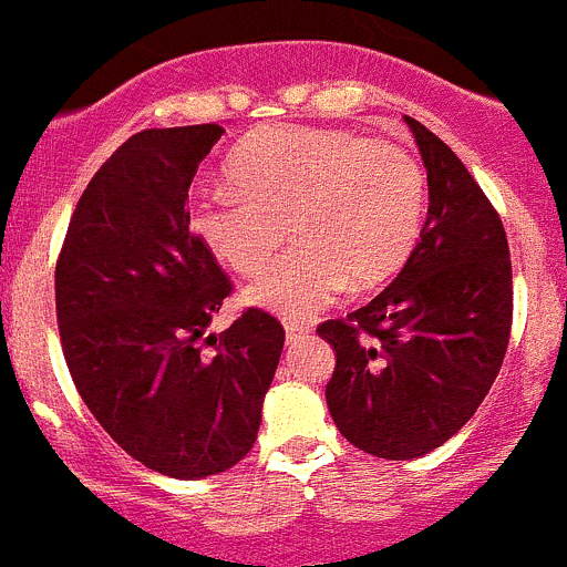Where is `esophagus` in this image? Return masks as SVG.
Segmentation results:
<instances>
[{
    "label": "esophagus",
    "mask_w": 567,
    "mask_h": 567,
    "mask_svg": "<svg viewBox=\"0 0 567 567\" xmlns=\"http://www.w3.org/2000/svg\"><path fill=\"white\" fill-rule=\"evenodd\" d=\"M309 334H311L309 323H300V320H289V323H287V342H289V346L306 340Z\"/></svg>",
    "instance_id": "esophagus-1"
}]
</instances>
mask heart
Here are the masks:
<instances>
[{
  "mask_svg": "<svg viewBox=\"0 0 567 567\" xmlns=\"http://www.w3.org/2000/svg\"><path fill=\"white\" fill-rule=\"evenodd\" d=\"M233 188L199 190L190 230L241 278L267 269L247 300L280 318L306 320L348 284L377 287L410 256L424 210V174L385 140L346 128L275 126L249 134L227 159Z\"/></svg>",
  "mask_w": 567,
  "mask_h": 567,
  "instance_id": "obj_1",
  "label": "heart"
}]
</instances>
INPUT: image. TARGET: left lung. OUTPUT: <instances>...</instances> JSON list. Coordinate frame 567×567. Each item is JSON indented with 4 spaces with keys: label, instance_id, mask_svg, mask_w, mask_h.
<instances>
[{
    "label": "left lung",
    "instance_id": "8db88e82",
    "mask_svg": "<svg viewBox=\"0 0 567 567\" xmlns=\"http://www.w3.org/2000/svg\"><path fill=\"white\" fill-rule=\"evenodd\" d=\"M427 168L430 207L402 272L318 334L337 365L326 404L368 455L410 461L453 439L484 402L512 331L503 221L444 140L404 117Z\"/></svg>",
    "mask_w": 567,
    "mask_h": 567
}]
</instances>
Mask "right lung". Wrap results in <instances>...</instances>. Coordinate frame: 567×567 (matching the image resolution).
I'll return each mask as SVG.
<instances>
[{
  "instance_id": "add662e5",
  "label": "right lung",
  "mask_w": 567,
  "mask_h": 567,
  "mask_svg": "<svg viewBox=\"0 0 567 567\" xmlns=\"http://www.w3.org/2000/svg\"><path fill=\"white\" fill-rule=\"evenodd\" d=\"M221 134L202 123L128 137L78 199L55 264L78 393L134 461L179 481L219 475L252 450L284 351V326L261 309L205 334L233 287L185 202Z\"/></svg>"
}]
</instances>
